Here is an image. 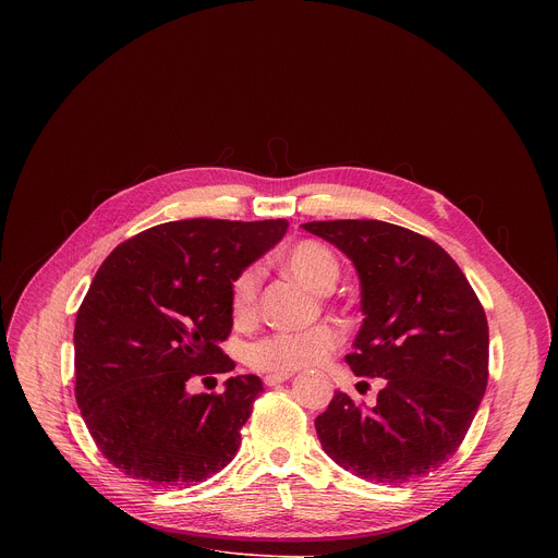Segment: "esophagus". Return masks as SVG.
Returning a JSON list of instances; mask_svg holds the SVG:
<instances>
[{
  "label": "esophagus",
  "mask_w": 558,
  "mask_h": 558,
  "mask_svg": "<svg viewBox=\"0 0 558 558\" xmlns=\"http://www.w3.org/2000/svg\"><path fill=\"white\" fill-rule=\"evenodd\" d=\"M291 377H293V373H269V375L265 377V384H267V386H276V384H282V381L291 379Z\"/></svg>",
  "instance_id": "34e87169"
}]
</instances>
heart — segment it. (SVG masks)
<instances>
[{
  "label": "heart",
  "mask_w": 558,
  "mask_h": 558,
  "mask_svg": "<svg viewBox=\"0 0 558 558\" xmlns=\"http://www.w3.org/2000/svg\"><path fill=\"white\" fill-rule=\"evenodd\" d=\"M284 269L308 291L325 295L340 278V263L333 252L317 241H300L282 256ZM260 271L250 267L235 276L231 284V315L238 325H250L258 313ZM342 342L333 325H315L300 333H274L247 351V362L256 371L291 373L323 364Z\"/></svg>",
  "instance_id": "obj_1"
}]
</instances>
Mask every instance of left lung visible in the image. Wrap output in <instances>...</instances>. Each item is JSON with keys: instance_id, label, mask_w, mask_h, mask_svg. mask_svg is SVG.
<instances>
[{"instance_id": "obj_1", "label": "left lung", "mask_w": 558, "mask_h": 558, "mask_svg": "<svg viewBox=\"0 0 558 558\" xmlns=\"http://www.w3.org/2000/svg\"><path fill=\"white\" fill-rule=\"evenodd\" d=\"M347 254L364 320L347 355L357 377H384L366 409L336 390L317 439L344 470L407 484L461 446L488 384L486 311L459 265L430 238L384 220L302 225Z\"/></svg>"}]
</instances>
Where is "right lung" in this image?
Returning <instances> with one entry per match:
<instances>
[{
  "label": "right lung",
  "mask_w": 558,
  "mask_h": 558,
  "mask_svg": "<svg viewBox=\"0 0 558 558\" xmlns=\"http://www.w3.org/2000/svg\"><path fill=\"white\" fill-rule=\"evenodd\" d=\"M287 227L163 222L99 267L74 323V395L104 457L132 480L192 486L235 457L260 377H229L220 395H190L187 381L233 371L220 349L233 325L231 284Z\"/></svg>",
  "instance_id": "1"
}]
</instances>
